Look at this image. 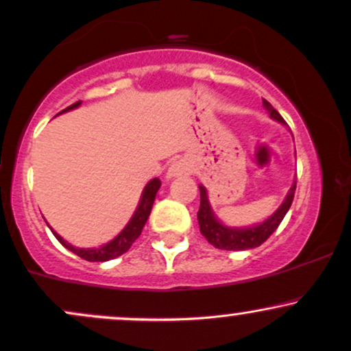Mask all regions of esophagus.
Wrapping results in <instances>:
<instances>
[{"label": "esophagus", "instance_id": "1", "mask_svg": "<svg viewBox=\"0 0 351 351\" xmlns=\"http://www.w3.org/2000/svg\"><path fill=\"white\" fill-rule=\"evenodd\" d=\"M189 171H191V167H189L188 160L180 158L171 163L170 170H168V176H170V178H173V176H183V175H188Z\"/></svg>", "mask_w": 351, "mask_h": 351}]
</instances>
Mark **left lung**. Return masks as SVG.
<instances>
[{"instance_id":"1","label":"left lung","mask_w":351,"mask_h":351,"mask_svg":"<svg viewBox=\"0 0 351 351\" xmlns=\"http://www.w3.org/2000/svg\"><path fill=\"white\" fill-rule=\"evenodd\" d=\"M263 106L267 108L269 116L273 119H276L281 124H285V119L281 117V114L274 109L267 99H263ZM201 191V204L199 210H197V222H199V230L201 234L208 239L210 245H214L216 248L221 250H248V248L260 247L261 243L267 242L269 235L278 229L282 219H285L286 213H288L291 204H293L294 193H296V183L293 184L289 189L288 196L280 209L273 214L271 217H268L263 223H258L255 227H248V229H230V227L222 226L214 216L213 209H210L209 201H208V193H206L204 186H199Z\"/></svg>"}]
</instances>
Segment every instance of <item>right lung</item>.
Returning <instances> with one entry per match:
<instances>
[{
	"instance_id": "1",
	"label": "right lung",
	"mask_w": 351,
	"mask_h": 351,
	"mask_svg": "<svg viewBox=\"0 0 351 351\" xmlns=\"http://www.w3.org/2000/svg\"><path fill=\"white\" fill-rule=\"evenodd\" d=\"M80 104H82V101H77V103H73L71 106L63 109L62 112H66V111H70V109L78 108ZM160 186H162V181H160L158 178L149 181V184H147L145 189H143L141 202H138L137 210H135L132 219H130L128 226L124 227V230H122L116 239L111 240V242L106 245H103V247L77 248V247H73V245H70L69 242H65L60 235L55 234V232L52 230L53 235L57 237V240L63 245V247L69 248L70 252H73L75 255H78L80 258H83L86 261H108V260L117 258V256H121L122 253L128 252L129 248L132 247V243L135 242V240L138 239V235L142 234V229H143V226H145L147 219H149V216H150L152 206H154L155 196H157Z\"/></svg>"
}]
</instances>
